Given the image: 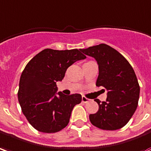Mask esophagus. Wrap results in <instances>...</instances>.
Listing matches in <instances>:
<instances>
[{"label": "esophagus", "mask_w": 151, "mask_h": 151, "mask_svg": "<svg viewBox=\"0 0 151 151\" xmlns=\"http://www.w3.org/2000/svg\"><path fill=\"white\" fill-rule=\"evenodd\" d=\"M89 101L90 100L88 98H87L85 96H82V102H83V103H88Z\"/></svg>", "instance_id": "obj_1"}]
</instances>
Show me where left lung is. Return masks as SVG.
Masks as SVG:
<instances>
[{
  "label": "left lung",
  "mask_w": 151,
  "mask_h": 151,
  "mask_svg": "<svg viewBox=\"0 0 151 151\" xmlns=\"http://www.w3.org/2000/svg\"><path fill=\"white\" fill-rule=\"evenodd\" d=\"M80 51L97 61L99 76L96 84L108 91L106 101L95 100L99 110L89 115L90 122L104 130L122 128L134 115L140 93L132 66L122 54L104 43L80 49Z\"/></svg>",
  "instance_id": "left-lung-1"
}]
</instances>
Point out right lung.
I'll return each instance as SVG.
<instances>
[{
	"instance_id": "right-lung-1",
	"label": "right lung",
	"mask_w": 151,
	"mask_h": 151,
	"mask_svg": "<svg viewBox=\"0 0 151 151\" xmlns=\"http://www.w3.org/2000/svg\"><path fill=\"white\" fill-rule=\"evenodd\" d=\"M85 58L78 49H45L26 64L20 78L17 97L23 114L37 130L56 133L68 125L71 111L82 96L57 93L56 82L62 81L71 65Z\"/></svg>"
}]
</instances>
